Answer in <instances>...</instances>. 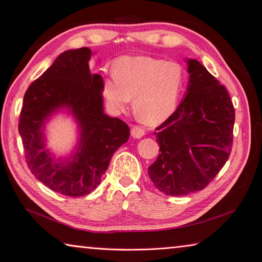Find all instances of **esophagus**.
Wrapping results in <instances>:
<instances>
[{
    "mask_svg": "<svg viewBox=\"0 0 262 262\" xmlns=\"http://www.w3.org/2000/svg\"><path fill=\"white\" fill-rule=\"evenodd\" d=\"M144 134H145V130L140 126H134L130 130V135L134 138H141Z\"/></svg>",
    "mask_w": 262,
    "mask_h": 262,
    "instance_id": "1",
    "label": "esophagus"
}]
</instances>
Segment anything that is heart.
<instances>
[{
	"mask_svg": "<svg viewBox=\"0 0 262 262\" xmlns=\"http://www.w3.org/2000/svg\"><path fill=\"white\" fill-rule=\"evenodd\" d=\"M114 76L103 81L102 93L117 112L130 104L146 125H159L177 110L186 87L184 67L151 56H124L114 63Z\"/></svg>",
	"mask_w": 262,
	"mask_h": 262,
	"instance_id": "heart-1",
	"label": "heart"
}]
</instances>
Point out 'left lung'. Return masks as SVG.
<instances>
[{
    "instance_id": "obj_1",
    "label": "left lung",
    "mask_w": 262,
    "mask_h": 262,
    "mask_svg": "<svg viewBox=\"0 0 262 262\" xmlns=\"http://www.w3.org/2000/svg\"><path fill=\"white\" fill-rule=\"evenodd\" d=\"M186 93L155 134L160 155L148 167L155 186L166 195L201 191L228 160L235 110L227 90L195 59H185Z\"/></svg>"
}]
</instances>
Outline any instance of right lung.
<instances>
[{"label":"right lung","mask_w":262,"mask_h":262,"mask_svg":"<svg viewBox=\"0 0 262 262\" xmlns=\"http://www.w3.org/2000/svg\"><path fill=\"white\" fill-rule=\"evenodd\" d=\"M89 48L68 50L30 84L18 126L33 175L52 191L83 196L99 185L111 157L129 138V127L104 112L100 74H91ZM70 114L79 141L71 155L56 157L46 147V125L54 114Z\"/></svg>","instance_id":"add662e5"}]
</instances>
